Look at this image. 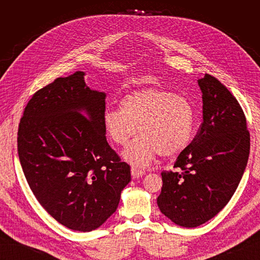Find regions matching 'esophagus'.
Returning a JSON list of instances; mask_svg holds the SVG:
<instances>
[{
    "label": "esophagus",
    "mask_w": 260,
    "mask_h": 260,
    "mask_svg": "<svg viewBox=\"0 0 260 260\" xmlns=\"http://www.w3.org/2000/svg\"><path fill=\"white\" fill-rule=\"evenodd\" d=\"M144 175H145V172L142 171V170L138 169V168H132V169H131V176H132L133 178H135V179L143 177Z\"/></svg>",
    "instance_id": "34e87169"
}]
</instances>
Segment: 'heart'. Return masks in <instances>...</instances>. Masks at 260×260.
<instances>
[{
    "instance_id": "heart-1",
    "label": "heart",
    "mask_w": 260,
    "mask_h": 260,
    "mask_svg": "<svg viewBox=\"0 0 260 260\" xmlns=\"http://www.w3.org/2000/svg\"><path fill=\"white\" fill-rule=\"evenodd\" d=\"M108 137L125 145L123 158L138 168L147 167L155 157H175L182 153L192 139L194 111L182 95L159 88L132 91L121 99L120 108H108L103 115Z\"/></svg>"
}]
</instances>
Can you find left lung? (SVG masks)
Here are the masks:
<instances>
[{
  "label": "left lung",
  "instance_id": "8db88e82",
  "mask_svg": "<svg viewBox=\"0 0 260 260\" xmlns=\"http://www.w3.org/2000/svg\"><path fill=\"white\" fill-rule=\"evenodd\" d=\"M198 83L203 123L175 162L182 172H161L162 187L157 198L161 214L184 228L207 222L229 203L249 155V132L237 99L210 75Z\"/></svg>",
  "mask_w": 260,
  "mask_h": 260
}]
</instances>
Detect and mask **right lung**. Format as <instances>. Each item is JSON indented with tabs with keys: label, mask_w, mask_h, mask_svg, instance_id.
<instances>
[{
	"label": "right lung",
	"mask_w": 260,
	"mask_h": 260,
	"mask_svg": "<svg viewBox=\"0 0 260 260\" xmlns=\"http://www.w3.org/2000/svg\"><path fill=\"white\" fill-rule=\"evenodd\" d=\"M84 76L57 78L34 94L17 148L41 206L68 229L90 232L116 211L131 172L106 141V93L90 89Z\"/></svg>",
	"instance_id": "add662e5"
}]
</instances>
